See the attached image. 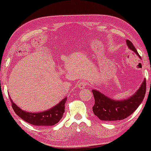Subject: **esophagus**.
<instances>
[{
  "label": "esophagus",
  "mask_w": 151,
  "mask_h": 151,
  "mask_svg": "<svg viewBox=\"0 0 151 151\" xmlns=\"http://www.w3.org/2000/svg\"><path fill=\"white\" fill-rule=\"evenodd\" d=\"M87 86V83L86 82H83V81H81V82H79L78 83V88L80 89H83L86 87Z\"/></svg>",
  "instance_id": "34e87169"
}]
</instances>
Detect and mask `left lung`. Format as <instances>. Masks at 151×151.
I'll use <instances>...</instances> for the list:
<instances>
[{"label":"left lung","instance_id":"obj_1","mask_svg":"<svg viewBox=\"0 0 151 151\" xmlns=\"http://www.w3.org/2000/svg\"><path fill=\"white\" fill-rule=\"evenodd\" d=\"M127 44L141 58L132 42L127 40ZM146 90V78L138 90L132 96L122 101H115L106 96L103 93L92 90L95 103L92 109L94 114L100 120L103 121H116L125 119L131 115L142 103Z\"/></svg>","mask_w":151,"mask_h":151}]
</instances>
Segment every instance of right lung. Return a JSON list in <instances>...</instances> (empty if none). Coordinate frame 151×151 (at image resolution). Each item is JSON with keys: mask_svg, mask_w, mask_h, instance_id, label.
Segmentation results:
<instances>
[{"mask_svg": "<svg viewBox=\"0 0 151 151\" xmlns=\"http://www.w3.org/2000/svg\"><path fill=\"white\" fill-rule=\"evenodd\" d=\"M9 100L15 113L22 120L34 126L48 127L57 124L63 117V113L65 112V103L67 101V98L63 99L60 103L51 109L37 113H31L23 111L12 101L10 97Z\"/></svg>", "mask_w": 151, "mask_h": 151, "instance_id": "1", "label": "right lung"}]
</instances>
